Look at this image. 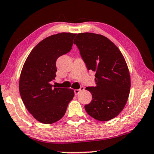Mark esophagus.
Segmentation results:
<instances>
[{"instance_id":"34e87169","label":"esophagus","mask_w":154,"mask_h":154,"mask_svg":"<svg viewBox=\"0 0 154 154\" xmlns=\"http://www.w3.org/2000/svg\"><path fill=\"white\" fill-rule=\"evenodd\" d=\"M84 90V87H83V86L81 87V88H79V89H78V90H74V92H75V94L77 96V95L78 94H79V93L81 92V91H82V90Z\"/></svg>"}]
</instances>
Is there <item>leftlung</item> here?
Returning <instances> with one entry per match:
<instances>
[{
	"label": "left lung",
	"instance_id": "8db88e82",
	"mask_svg": "<svg viewBox=\"0 0 154 154\" xmlns=\"http://www.w3.org/2000/svg\"><path fill=\"white\" fill-rule=\"evenodd\" d=\"M88 70L96 72V86L87 87L92 100L85 105L88 114L98 121H109L123 110L130 88L129 70L123 55L105 36L79 33L74 40Z\"/></svg>",
	"mask_w": 154,
	"mask_h": 154
}]
</instances>
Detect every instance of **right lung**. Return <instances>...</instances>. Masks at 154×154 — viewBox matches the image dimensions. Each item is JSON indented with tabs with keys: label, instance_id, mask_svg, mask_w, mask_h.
<instances>
[{
	"label": "right lung",
	"instance_id": "add662e5",
	"mask_svg": "<svg viewBox=\"0 0 154 154\" xmlns=\"http://www.w3.org/2000/svg\"><path fill=\"white\" fill-rule=\"evenodd\" d=\"M77 34L62 32L44 38L32 49L20 74L19 90L22 100L30 114L41 123L60 120L73 98L72 89L56 88L51 82L56 77V62L71 51Z\"/></svg>",
	"mask_w": 154,
	"mask_h": 154
}]
</instances>
